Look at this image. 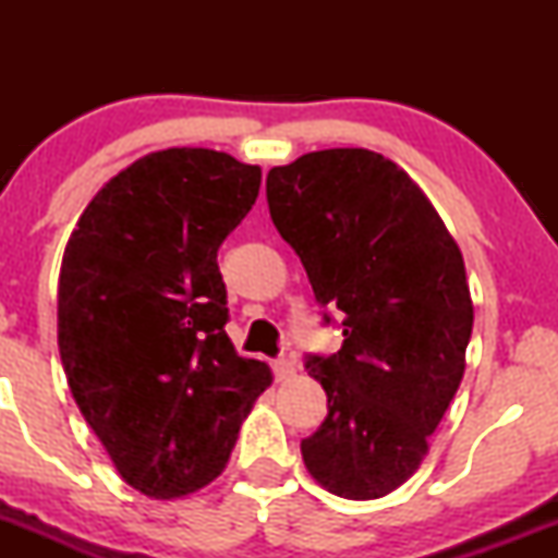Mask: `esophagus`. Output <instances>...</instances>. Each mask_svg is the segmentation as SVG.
<instances>
[{"label":"esophagus","mask_w":558,"mask_h":558,"mask_svg":"<svg viewBox=\"0 0 558 558\" xmlns=\"http://www.w3.org/2000/svg\"><path fill=\"white\" fill-rule=\"evenodd\" d=\"M272 373L278 380H288V377H293V373H296V367H293L291 360H275L272 362Z\"/></svg>","instance_id":"esophagus-1"}]
</instances>
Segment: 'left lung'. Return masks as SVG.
<instances>
[{
  "instance_id": "8db88e82",
  "label": "left lung",
  "mask_w": 558,
  "mask_h": 558,
  "mask_svg": "<svg viewBox=\"0 0 558 558\" xmlns=\"http://www.w3.org/2000/svg\"><path fill=\"white\" fill-rule=\"evenodd\" d=\"M267 204L315 299L343 317L338 354L306 356L328 417L301 457L336 496H388L420 470L462 383L475 317L462 252L420 185L369 149L272 168Z\"/></svg>"
}]
</instances>
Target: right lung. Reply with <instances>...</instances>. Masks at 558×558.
<instances>
[{"label":"right lung","instance_id":"1","mask_svg":"<svg viewBox=\"0 0 558 558\" xmlns=\"http://www.w3.org/2000/svg\"><path fill=\"white\" fill-rule=\"evenodd\" d=\"M262 170L165 149L105 183L70 233L57 288L68 386L120 477L189 496L226 470L272 383L230 343L217 248L257 202Z\"/></svg>","mask_w":558,"mask_h":558}]
</instances>
